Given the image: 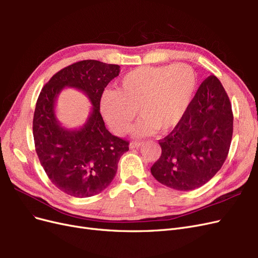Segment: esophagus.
<instances>
[{"label": "esophagus", "mask_w": 258, "mask_h": 258, "mask_svg": "<svg viewBox=\"0 0 258 258\" xmlns=\"http://www.w3.org/2000/svg\"><path fill=\"white\" fill-rule=\"evenodd\" d=\"M141 145H142L141 142H130L129 147L132 150V148H139V147H141Z\"/></svg>", "instance_id": "34e87169"}]
</instances>
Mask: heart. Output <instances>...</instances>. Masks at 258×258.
Here are the masks:
<instances>
[{"label": "heart", "mask_w": 258, "mask_h": 258, "mask_svg": "<svg viewBox=\"0 0 258 258\" xmlns=\"http://www.w3.org/2000/svg\"><path fill=\"white\" fill-rule=\"evenodd\" d=\"M197 87V74L186 63L171 67H140L119 81L117 89L105 90L100 112L114 134H126L137 113L136 137H146L158 129L167 131L182 120Z\"/></svg>", "instance_id": "b5f03b06"}]
</instances>
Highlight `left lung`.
Here are the masks:
<instances>
[{
	"label": "left lung",
	"instance_id": "obj_1",
	"mask_svg": "<svg viewBox=\"0 0 258 258\" xmlns=\"http://www.w3.org/2000/svg\"><path fill=\"white\" fill-rule=\"evenodd\" d=\"M232 130L229 98L217 77L209 76L182 120L159 141L161 156L151 168L153 176L162 185L181 191L205 185L226 160Z\"/></svg>",
	"mask_w": 258,
	"mask_h": 258
}]
</instances>
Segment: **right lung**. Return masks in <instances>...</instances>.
Wrapping results in <instances>:
<instances>
[{
    "instance_id": "1",
    "label": "right lung",
    "mask_w": 258,
    "mask_h": 258,
    "mask_svg": "<svg viewBox=\"0 0 258 258\" xmlns=\"http://www.w3.org/2000/svg\"><path fill=\"white\" fill-rule=\"evenodd\" d=\"M120 67L97 60H84L54 74L38 96L34 117L35 151L51 183L76 198H87L104 190L117 172L129 142L113 136L100 113L104 88L119 75ZM64 88L82 91L92 108L83 126H62L55 115V102Z\"/></svg>"
}]
</instances>
